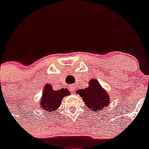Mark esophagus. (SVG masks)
Masks as SVG:
<instances>
[{"instance_id": "esophagus-1", "label": "esophagus", "mask_w": 149, "mask_h": 149, "mask_svg": "<svg viewBox=\"0 0 149 149\" xmlns=\"http://www.w3.org/2000/svg\"><path fill=\"white\" fill-rule=\"evenodd\" d=\"M69 89H70V91H71V92H74L75 91V86L74 85H72V84H70V85H69Z\"/></svg>"}]
</instances>
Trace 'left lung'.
Wrapping results in <instances>:
<instances>
[{
  "label": "left lung",
  "instance_id": "8db88e82",
  "mask_svg": "<svg viewBox=\"0 0 149 149\" xmlns=\"http://www.w3.org/2000/svg\"><path fill=\"white\" fill-rule=\"evenodd\" d=\"M83 98L86 106L94 113L104 111L111 104V98L98 80L92 79L89 82L88 87L77 91Z\"/></svg>",
  "mask_w": 149,
  "mask_h": 149
}]
</instances>
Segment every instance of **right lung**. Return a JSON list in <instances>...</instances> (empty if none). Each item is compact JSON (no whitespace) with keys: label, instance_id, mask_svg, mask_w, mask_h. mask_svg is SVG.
<instances>
[{"label":"right lung","instance_id":"1","mask_svg":"<svg viewBox=\"0 0 149 149\" xmlns=\"http://www.w3.org/2000/svg\"><path fill=\"white\" fill-rule=\"evenodd\" d=\"M70 94V91L66 88L54 91L51 84H45L39 103V109L43 112H56V110L60 107L63 97Z\"/></svg>","mask_w":149,"mask_h":149}]
</instances>
